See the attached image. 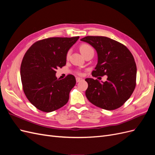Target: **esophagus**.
Segmentation results:
<instances>
[{
  "label": "esophagus",
  "instance_id": "esophagus-1",
  "mask_svg": "<svg viewBox=\"0 0 155 155\" xmlns=\"http://www.w3.org/2000/svg\"><path fill=\"white\" fill-rule=\"evenodd\" d=\"M82 80H83L82 78H78V77L76 78V82H77V83H78V82H79V81H82Z\"/></svg>",
  "mask_w": 155,
  "mask_h": 155
}]
</instances>
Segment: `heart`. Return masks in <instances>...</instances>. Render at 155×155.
Segmentation results:
<instances>
[{
	"mask_svg": "<svg viewBox=\"0 0 155 155\" xmlns=\"http://www.w3.org/2000/svg\"><path fill=\"white\" fill-rule=\"evenodd\" d=\"M79 50H80L81 53L83 55H85L87 53L93 51L92 48H91V46H90L88 45H86V44L81 45L80 46H79ZM70 54V51H68V53L67 54V58H69Z\"/></svg>",
	"mask_w": 155,
	"mask_h": 155,
	"instance_id": "b5f03b06",
	"label": "heart"
}]
</instances>
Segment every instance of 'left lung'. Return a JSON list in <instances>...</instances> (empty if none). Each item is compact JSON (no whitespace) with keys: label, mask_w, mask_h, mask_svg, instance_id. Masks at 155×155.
Wrapping results in <instances>:
<instances>
[{"label":"left lung","mask_w":155,"mask_h":155,"mask_svg":"<svg viewBox=\"0 0 155 155\" xmlns=\"http://www.w3.org/2000/svg\"><path fill=\"white\" fill-rule=\"evenodd\" d=\"M81 41L91 45L97 52V63L92 76H107L106 81L85 79L87 99L101 109H118L135 88L137 69L132 54L125 46L107 37L87 36Z\"/></svg>","instance_id":"1"}]
</instances>
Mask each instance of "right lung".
I'll list each match as a JSON object with an SVG mask.
<instances>
[{
	"label": "right lung",
	"mask_w": 155,
	"mask_h": 155,
	"mask_svg": "<svg viewBox=\"0 0 155 155\" xmlns=\"http://www.w3.org/2000/svg\"><path fill=\"white\" fill-rule=\"evenodd\" d=\"M79 37H51L36 42L28 50L21 66L23 91L31 104L46 112L67 104L76 78L56 77V70L66 64L68 50Z\"/></svg>",
	"instance_id": "obj_1"
}]
</instances>
